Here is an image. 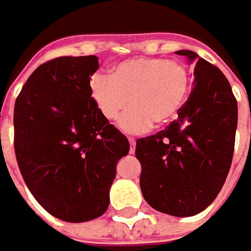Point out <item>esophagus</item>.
<instances>
[{
    "label": "esophagus",
    "instance_id": "34e87169",
    "mask_svg": "<svg viewBox=\"0 0 251 251\" xmlns=\"http://www.w3.org/2000/svg\"><path fill=\"white\" fill-rule=\"evenodd\" d=\"M129 143H130V151H129V152L133 155V153H135V145H136V140L133 139V138H129Z\"/></svg>",
    "mask_w": 251,
    "mask_h": 251
}]
</instances>
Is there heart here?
<instances>
[{
    "label": "heart",
    "instance_id": "b5f03b06",
    "mask_svg": "<svg viewBox=\"0 0 251 251\" xmlns=\"http://www.w3.org/2000/svg\"><path fill=\"white\" fill-rule=\"evenodd\" d=\"M190 74L183 64L159 56L125 59L111 69V76L98 72L89 79V92L98 111L118 119L129 106L119 125L130 133L149 130L175 121L190 91ZM129 100L127 101V99Z\"/></svg>",
    "mask_w": 251,
    "mask_h": 251
}]
</instances>
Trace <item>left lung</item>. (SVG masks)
Wrapping results in <instances>:
<instances>
[{"mask_svg":"<svg viewBox=\"0 0 251 251\" xmlns=\"http://www.w3.org/2000/svg\"><path fill=\"white\" fill-rule=\"evenodd\" d=\"M193 89L177 119L156 135L136 140L140 190L157 212L187 217L203 212L226 182L236 139L237 100L227 78L196 52Z\"/></svg>","mask_w":251,"mask_h":251,"instance_id":"1","label":"left lung"}]
</instances>
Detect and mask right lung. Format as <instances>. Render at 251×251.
<instances>
[{"mask_svg": "<svg viewBox=\"0 0 251 251\" xmlns=\"http://www.w3.org/2000/svg\"><path fill=\"white\" fill-rule=\"evenodd\" d=\"M98 56H59L31 74L14 108V149L25 184L53 217L89 222L109 206L124 133L98 111L89 79Z\"/></svg>", "mask_w": 251, "mask_h": 251, "instance_id": "add662e5", "label": "right lung"}]
</instances>
